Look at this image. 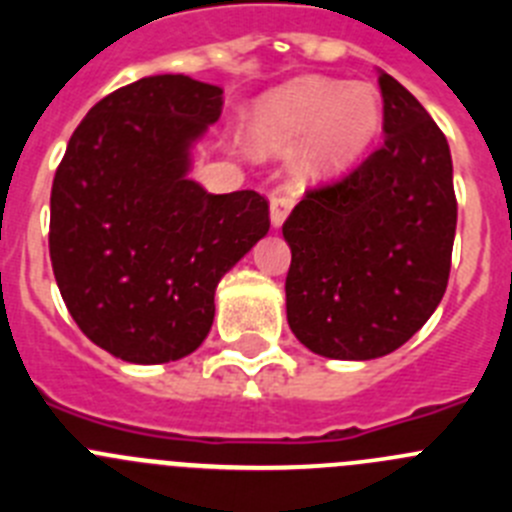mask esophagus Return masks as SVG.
Returning a JSON list of instances; mask_svg holds the SVG:
<instances>
[{
	"label": "esophagus",
	"mask_w": 512,
	"mask_h": 512,
	"mask_svg": "<svg viewBox=\"0 0 512 512\" xmlns=\"http://www.w3.org/2000/svg\"><path fill=\"white\" fill-rule=\"evenodd\" d=\"M292 207H295V194H289L287 189L271 192V225H274V228H282V223L287 220Z\"/></svg>",
	"instance_id": "obj_1"
}]
</instances>
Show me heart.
Returning <instances> with one entry per match:
<instances>
[{"label":"heart","mask_w":512,"mask_h":512,"mask_svg":"<svg viewBox=\"0 0 512 512\" xmlns=\"http://www.w3.org/2000/svg\"><path fill=\"white\" fill-rule=\"evenodd\" d=\"M382 125V104L372 87L305 76L259 104L251 122L253 146L289 153L307 143L302 171L312 179L336 176L366 151Z\"/></svg>","instance_id":"b5f03b06"}]
</instances>
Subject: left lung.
<instances>
[{
    "label": "left lung",
    "mask_w": 512,
    "mask_h": 512,
    "mask_svg": "<svg viewBox=\"0 0 512 512\" xmlns=\"http://www.w3.org/2000/svg\"><path fill=\"white\" fill-rule=\"evenodd\" d=\"M384 138L284 220L289 328L312 354H392L441 302L456 233L454 166L423 104L379 71Z\"/></svg>",
    "instance_id": "left-lung-1"
}]
</instances>
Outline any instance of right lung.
<instances>
[{
    "label": "right lung",
    "instance_id": "right-lung-1",
    "mask_svg": "<svg viewBox=\"0 0 512 512\" xmlns=\"http://www.w3.org/2000/svg\"><path fill=\"white\" fill-rule=\"evenodd\" d=\"M223 112V89L182 74L99 99L53 176L51 264L81 333L130 364L192 354L215 287L269 230L253 189L210 194L189 148Z\"/></svg>",
    "mask_w": 512,
    "mask_h": 512
}]
</instances>
